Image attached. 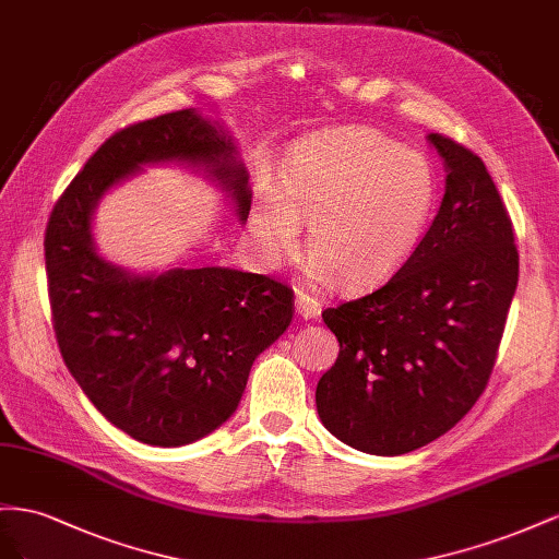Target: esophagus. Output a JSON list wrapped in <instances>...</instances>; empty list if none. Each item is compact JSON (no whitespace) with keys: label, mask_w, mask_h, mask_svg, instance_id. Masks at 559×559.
<instances>
[{"label":"esophagus","mask_w":559,"mask_h":559,"mask_svg":"<svg viewBox=\"0 0 559 559\" xmlns=\"http://www.w3.org/2000/svg\"><path fill=\"white\" fill-rule=\"evenodd\" d=\"M295 311L299 318H316L318 313H321V301L311 295L299 293L295 299Z\"/></svg>","instance_id":"esophagus-1"}]
</instances>
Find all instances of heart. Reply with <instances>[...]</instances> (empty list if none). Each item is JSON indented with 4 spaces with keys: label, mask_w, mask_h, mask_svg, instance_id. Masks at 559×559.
<instances>
[{
    "label": "heart",
    "mask_w": 559,
    "mask_h": 559,
    "mask_svg": "<svg viewBox=\"0 0 559 559\" xmlns=\"http://www.w3.org/2000/svg\"><path fill=\"white\" fill-rule=\"evenodd\" d=\"M438 180L426 158L365 126H340L290 150L283 187L264 185L252 205L262 258L290 252L307 222L313 276L360 290L393 276L433 219Z\"/></svg>",
    "instance_id": "heart-1"
}]
</instances>
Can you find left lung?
<instances>
[{"mask_svg":"<svg viewBox=\"0 0 559 559\" xmlns=\"http://www.w3.org/2000/svg\"><path fill=\"white\" fill-rule=\"evenodd\" d=\"M444 197L412 258L372 295L325 309L337 362L316 409L348 448L397 456L433 442L485 391L518 288L513 222L483 158L430 133Z\"/></svg>","mask_w":559,"mask_h":559,"instance_id":"1","label":"left lung"}]
</instances>
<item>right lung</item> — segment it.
Returning a JSON list of instances; mask_svg holds the SVG:
<instances>
[{"mask_svg": "<svg viewBox=\"0 0 559 559\" xmlns=\"http://www.w3.org/2000/svg\"><path fill=\"white\" fill-rule=\"evenodd\" d=\"M145 166L201 173L248 219L250 175L231 133L194 107L170 111L88 158L49 217L46 271L60 354L95 409L138 442L180 448L236 412L254 358L293 321V290L229 266L140 274L103 258L95 209Z\"/></svg>", "mask_w": 559, "mask_h": 559, "instance_id": "right-lung-1", "label": "right lung"}]
</instances>
